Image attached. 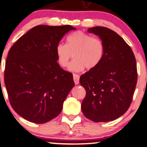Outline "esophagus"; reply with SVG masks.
Masks as SVG:
<instances>
[{"mask_svg": "<svg viewBox=\"0 0 147 147\" xmlns=\"http://www.w3.org/2000/svg\"><path fill=\"white\" fill-rule=\"evenodd\" d=\"M73 80H74V82H75V84L78 85L79 83V76L78 75H76V74H74Z\"/></svg>", "mask_w": 147, "mask_h": 147, "instance_id": "34e87169", "label": "esophagus"}]
</instances>
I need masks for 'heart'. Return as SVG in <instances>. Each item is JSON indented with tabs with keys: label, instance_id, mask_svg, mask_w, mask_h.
Listing matches in <instances>:
<instances>
[{
	"label": "heart",
	"instance_id": "b5f03b06",
	"mask_svg": "<svg viewBox=\"0 0 147 147\" xmlns=\"http://www.w3.org/2000/svg\"><path fill=\"white\" fill-rule=\"evenodd\" d=\"M105 53V44L99 38L93 37L83 31L70 34L66 38V44L59 43L55 47V55L59 65L62 68L68 66L72 72L82 71L85 68L92 70L103 60Z\"/></svg>",
	"mask_w": 147,
	"mask_h": 147
}]
</instances>
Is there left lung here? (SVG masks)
<instances>
[{
  "label": "left lung",
  "mask_w": 147,
  "mask_h": 147,
  "mask_svg": "<svg viewBox=\"0 0 147 147\" xmlns=\"http://www.w3.org/2000/svg\"><path fill=\"white\" fill-rule=\"evenodd\" d=\"M87 31L99 36L105 53L97 67L80 77L86 91L81 110L94 122L111 121L123 115L132 101L138 78L136 58L131 47L112 30L96 26Z\"/></svg>",
  "instance_id": "left-lung-1"
}]
</instances>
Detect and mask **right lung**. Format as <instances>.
<instances>
[{
    "label": "right lung",
    "instance_id": "1",
    "mask_svg": "<svg viewBox=\"0 0 147 147\" xmlns=\"http://www.w3.org/2000/svg\"><path fill=\"white\" fill-rule=\"evenodd\" d=\"M70 25H38L22 36L7 57L5 84L13 110L29 121L44 123L56 117L75 85L72 75L57 62L55 47Z\"/></svg>",
    "mask_w": 147,
    "mask_h": 147
}]
</instances>
